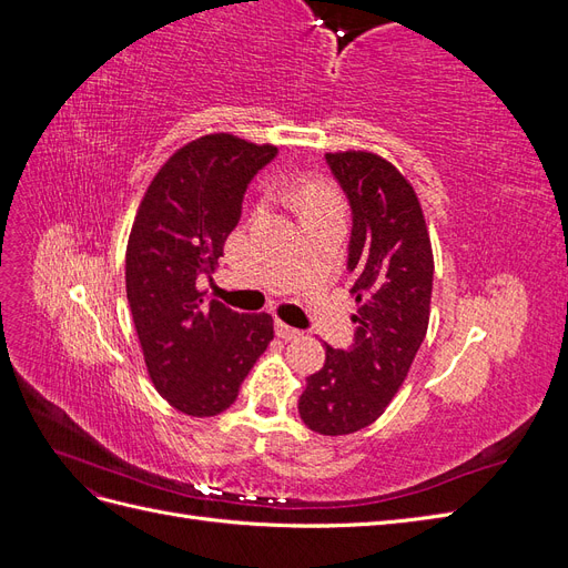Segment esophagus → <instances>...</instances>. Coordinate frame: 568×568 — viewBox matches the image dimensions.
Instances as JSON below:
<instances>
[{
    "instance_id": "esophagus-1",
    "label": "esophagus",
    "mask_w": 568,
    "mask_h": 568,
    "mask_svg": "<svg viewBox=\"0 0 568 568\" xmlns=\"http://www.w3.org/2000/svg\"><path fill=\"white\" fill-rule=\"evenodd\" d=\"M274 332H277V336L284 338V341H294V338L301 336L298 329H294V326H288V324L280 322V320H277V324H274Z\"/></svg>"
}]
</instances>
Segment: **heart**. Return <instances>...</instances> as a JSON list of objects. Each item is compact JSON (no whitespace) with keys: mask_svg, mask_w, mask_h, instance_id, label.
Wrapping results in <instances>:
<instances>
[{"mask_svg":"<svg viewBox=\"0 0 568 568\" xmlns=\"http://www.w3.org/2000/svg\"><path fill=\"white\" fill-rule=\"evenodd\" d=\"M270 194H282L296 205L301 215L315 213L322 209H334L338 205V196L332 184L320 178H274L267 182Z\"/></svg>","mask_w":568,"mask_h":568,"instance_id":"b5f03b06","label":"heart"}]
</instances>
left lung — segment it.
I'll return each instance as SVG.
<instances>
[{
  "instance_id": "8db88e82",
  "label": "left lung",
  "mask_w": 568,
  "mask_h": 568,
  "mask_svg": "<svg viewBox=\"0 0 568 568\" xmlns=\"http://www.w3.org/2000/svg\"><path fill=\"white\" fill-rule=\"evenodd\" d=\"M351 203L348 242L355 341L326 346L324 367L307 376L301 419L322 436H346L384 415L403 386L432 313L434 253L412 184L376 153H326Z\"/></svg>"
}]
</instances>
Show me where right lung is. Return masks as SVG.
<instances>
[{"label":"right lung","mask_w":568,"mask_h":568,"mask_svg":"<svg viewBox=\"0 0 568 568\" xmlns=\"http://www.w3.org/2000/svg\"><path fill=\"white\" fill-rule=\"evenodd\" d=\"M277 146L205 134L165 161L136 211L125 253V288L156 390L189 417H215L274 338L267 313L205 301L211 274L242 217L251 180Z\"/></svg>","instance_id":"add662e5"}]
</instances>
